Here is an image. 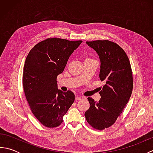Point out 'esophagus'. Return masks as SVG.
I'll list each match as a JSON object with an SVG mask.
<instances>
[{
    "label": "esophagus",
    "mask_w": 153,
    "mask_h": 153,
    "mask_svg": "<svg viewBox=\"0 0 153 153\" xmlns=\"http://www.w3.org/2000/svg\"><path fill=\"white\" fill-rule=\"evenodd\" d=\"M85 97H83L82 96H76V98H75V99H76V101H77V100H82Z\"/></svg>",
    "instance_id": "esophagus-1"
}]
</instances>
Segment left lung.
<instances>
[{"mask_svg": "<svg viewBox=\"0 0 153 153\" xmlns=\"http://www.w3.org/2000/svg\"><path fill=\"white\" fill-rule=\"evenodd\" d=\"M86 43L99 55V77L106 83L99 92L101 98L99 101L87 98L90 107L85 116L93 128L101 130L115 122L130 99L132 71L128 56L118 45L108 40Z\"/></svg>", "mask_w": 153, "mask_h": 153, "instance_id": "1", "label": "left lung"}]
</instances>
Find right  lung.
<instances>
[{"label":"right lung","mask_w":153,"mask_h":153,"mask_svg":"<svg viewBox=\"0 0 153 153\" xmlns=\"http://www.w3.org/2000/svg\"><path fill=\"white\" fill-rule=\"evenodd\" d=\"M82 43L47 39L35 45L25 60L22 80L25 95L33 115L47 128L60 126L74 102L71 91L58 89L56 77Z\"/></svg>","instance_id":"obj_1"}]
</instances>
